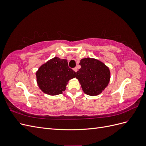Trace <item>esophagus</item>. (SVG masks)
Here are the masks:
<instances>
[{
  "instance_id": "34e87169",
  "label": "esophagus",
  "mask_w": 146,
  "mask_h": 146,
  "mask_svg": "<svg viewBox=\"0 0 146 146\" xmlns=\"http://www.w3.org/2000/svg\"><path fill=\"white\" fill-rule=\"evenodd\" d=\"M73 70H74V71H75V72H77V70H78V69H77V68H74L73 69Z\"/></svg>"
}]
</instances>
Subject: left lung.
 Masks as SVG:
<instances>
[{"instance_id":"obj_1","label":"left lung","mask_w":146,"mask_h":146,"mask_svg":"<svg viewBox=\"0 0 146 146\" xmlns=\"http://www.w3.org/2000/svg\"><path fill=\"white\" fill-rule=\"evenodd\" d=\"M81 68L76 72V78L84 93L91 96L101 94L110 81L109 68L102 61L94 58H85L80 60Z\"/></svg>"}]
</instances>
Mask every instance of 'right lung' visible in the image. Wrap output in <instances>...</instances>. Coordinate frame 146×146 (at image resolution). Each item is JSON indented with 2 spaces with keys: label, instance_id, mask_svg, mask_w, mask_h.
Wrapping results in <instances>:
<instances>
[{
  "label": "right lung",
  "instance_id": "add662e5",
  "mask_svg": "<svg viewBox=\"0 0 146 146\" xmlns=\"http://www.w3.org/2000/svg\"><path fill=\"white\" fill-rule=\"evenodd\" d=\"M76 72L68 67V60L58 57L48 60L36 72L38 86L50 96L62 94L69 81L76 77Z\"/></svg>",
  "mask_w": 146,
  "mask_h": 146
}]
</instances>
